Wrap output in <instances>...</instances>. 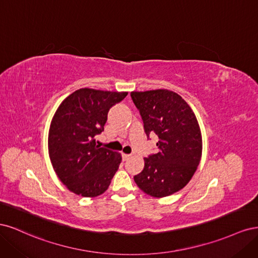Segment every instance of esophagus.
Returning <instances> with one entry per match:
<instances>
[{
    "label": "esophagus",
    "mask_w": 258,
    "mask_h": 258,
    "mask_svg": "<svg viewBox=\"0 0 258 258\" xmlns=\"http://www.w3.org/2000/svg\"><path fill=\"white\" fill-rule=\"evenodd\" d=\"M121 155H122V159H123V160H127V159H129V158L131 157V155H128V154H123V153H122Z\"/></svg>",
    "instance_id": "34e87169"
}]
</instances>
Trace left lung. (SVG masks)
I'll list each match as a JSON object with an SVG mask.
<instances>
[{"label":"left lung","mask_w":258,"mask_h":258,"mask_svg":"<svg viewBox=\"0 0 258 258\" xmlns=\"http://www.w3.org/2000/svg\"><path fill=\"white\" fill-rule=\"evenodd\" d=\"M131 98L147 137L157 135L158 151L144 158L135 176L139 188L162 198L181 190L191 179L202 155V136L196 115L186 101L168 89L132 91Z\"/></svg>","instance_id":"left-lung-1"}]
</instances>
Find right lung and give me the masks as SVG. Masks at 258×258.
<instances>
[{"mask_svg":"<svg viewBox=\"0 0 258 258\" xmlns=\"http://www.w3.org/2000/svg\"><path fill=\"white\" fill-rule=\"evenodd\" d=\"M126 91L81 88L68 96L54 113L48 132L52 168L69 190L83 197L102 195L121 162V155L100 147L95 136L104 130L110 108Z\"/></svg>","mask_w":258,"mask_h":258,"instance_id":"1","label":"right lung"}]
</instances>
